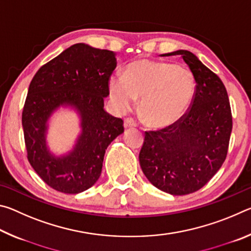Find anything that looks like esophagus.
I'll return each instance as SVG.
<instances>
[{
  "label": "esophagus",
  "instance_id": "1",
  "mask_svg": "<svg viewBox=\"0 0 251 251\" xmlns=\"http://www.w3.org/2000/svg\"><path fill=\"white\" fill-rule=\"evenodd\" d=\"M137 124H136V122H134V120H131V118H126L124 121V128H131V127H136Z\"/></svg>",
  "mask_w": 251,
  "mask_h": 251
}]
</instances>
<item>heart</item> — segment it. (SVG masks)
<instances>
[{
  "instance_id": "heart-1",
  "label": "heart",
  "mask_w": 251,
  "mask_h": 251,
  "mask_svg": "<svg viewBox=\"0 0 251 251\" xmlns=\"http://www.w3.org/2000/svg\"><path fill=\"white\" fill-rule=\"evenodd\" d=\"M109 97L120 109L141 99L139 112L147 125L156 128L175 124L194 100L196 82L192 72L174 63L137 59L125 67L124 76L108 80Z\"/></svg>"
}]
</instances>
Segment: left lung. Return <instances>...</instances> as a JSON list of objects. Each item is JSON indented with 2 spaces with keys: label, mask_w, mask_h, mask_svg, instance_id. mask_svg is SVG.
Instances as JSON below:
<instances>
[{
  "label": "left lung",
  "mask_w": 251,
  "mask_h": 251,
  "mask_svg": "<svg viewBox=\"0 0 251 251\" xmlns=\"http://www.w3.org/2000/svg\"><path fill=\"white\" fill-rule=\"evenodd\" d=\"M181 55L196 82L188 113L158 131H146L139 152L144 175L156 188L175 196L197 192L226 159L232 129L230 105L217 75L186 50L161 54Z\"/></svg>",
  "instance_id": "obj_1"
}]
</instances>
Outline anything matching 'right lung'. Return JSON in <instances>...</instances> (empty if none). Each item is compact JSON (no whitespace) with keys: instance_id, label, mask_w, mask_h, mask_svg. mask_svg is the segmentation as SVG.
I'll return each mask as SVG.
<instances>
[{"instance_id":"add662e5","label":"right lung","mask_w":251,"mask_h":251,"mask_svg":"<svg viewBox=\"0 0 251 251\" xmlns=\"http://www.w3.org/2000/svg\"><path fill=\"white\" fill-rule=\"evenodd\" d=\"M116 53L77 43L37 71L29 84L22 113L27 158L43 181L57 192L79 194L99 180L105 151L124 133L122 118L106 112L108 79L116 69ZM61 109L79 117L74 147L56 154L47 143L49 124Z\"/></svg>"}]
</instances>
